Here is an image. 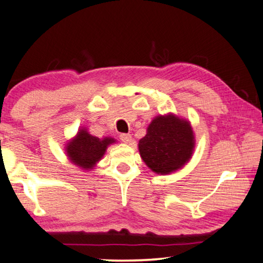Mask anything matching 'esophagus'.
<instances>
[{
  "mask_svg": "<svg viewBox=\"0 0 263 263\" xmlns=\"http://www.w3.org/2000/svg\"><path fill=\"white\" fill-rule=\"evenodd\" d=\"M120 140H121L123 143L128 144L132 142V135L130 134H121L120 135Z\"/></svg>",
  "mask_w": 263,
  "mask_h": 263,
  "instance_id": "34e87169",
  "label": "esophagus"
}]
</instances>
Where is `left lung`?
<instances>
[{
    "label": "left lung",
    "mask_w": 263,
    "mask_h": 263,
    "mask_svg": "<svg viewBox=\"0 0 263 263\" xmlns=\"http://www.w3.org/2000/svg\"><path fill=\"white\" fill-rule=\"evenodd\" d=\"M195 133L190 121L174 113L157 115L139 141V152L150 170L157 175L177 171L191 160Z\"/></svg>",
    "instance_id": "1"
}]
</instances>
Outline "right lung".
<instances>
[{
    "label": "right lung",
    "mask_w": 263,
    "mask_h": 263,
    "mask_svg": "<svg viewBox=\"0 0 263 263\" xmlns=\"http://www.w3.org/2000/svg\"><path fill=\"white\" fill-rule=\"evenodd\" d=\"M116 143L114 137H97L89 134L88 129L79 128L77 135L67 141L65 145V154L68 161L85 171L92 170L102 160L107 148Z\"/></svg>",
    "instance_id": "right-lung-1"
}]
</instances>
